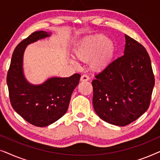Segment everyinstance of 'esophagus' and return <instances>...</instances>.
Instances as JSON below:
<instances>
[{"label": "esophagus", "mask_w": 160, "mask_h": 160, "mask_svg": "<svg viewBox=\"0 0 160 160\" xmlns=\"http://www.w3.org/2000/svg\"><path fill=\"white\" fill-rule=\"evenodd\" d=\"M89 78L88 75H87V74H83L82 76V77H81V81H82V82H87V81H89Z\"/></svg>", "instance_id": "obj_1"}]
</instances>
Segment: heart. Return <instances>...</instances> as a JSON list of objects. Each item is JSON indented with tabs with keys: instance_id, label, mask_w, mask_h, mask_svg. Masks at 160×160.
Here are the masks:
<instances>
[{
	"instance_id": "obj_1",
	"label": "heart",
	"mask_w": 160,
	"mask_h": 160,
	"mask_svg": "<svg viewBox=\"0 0 160 160\" xmlns=\"http://www.w3.org/2000/svg\"><path fill=\"white\" fill-rule=\"evenodd\" d=\"M112 42L103 35L87 38L75 49L76 56L81 60L87 61L92 58V65L95 68L104 67L113 54Z\"/></svg>"
}]
</instances>
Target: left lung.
<instances>
[{
    "label": "left lung",
    "mask_w": 160,
    "mask_h": 160,
    "mask_svg": "<svg viewBox=\"0 0 160 160\" xmlns=\"http://www.w3.org/2000/svg\"><path fill=\"white\" fill-rule=\"evenodd\" d=\"M124 55L95 74L92 103L100 119L126 126L147 111L155 79L147 51L125 34Z\"/></svg>",
    "instance_id": "1"
}]
</instances>
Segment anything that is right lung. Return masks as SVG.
I'll list each match as a JSON object with an SVG mask.
<instances>
[{"label": "right lung", "instance_id": "right-lung-1", "mask_svg": "<svg viewBox=\"0 0 160 160\" xmlns=\"http://www.w3.org/2000/svg\"><path fill=\"white\" fill-rule=\"evenodd\" d=\"M49 36V32L35 31L21 41L13 52L7 73L8 95L15 111L25 121L36 127L49 125L66 113L72 92L81 75L52 78L41 85L30 84L24 78L22 58L26 46Z\"/></svg>", "mask_w": 160, "mask_h": 160}]
</instances>
